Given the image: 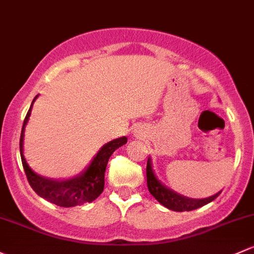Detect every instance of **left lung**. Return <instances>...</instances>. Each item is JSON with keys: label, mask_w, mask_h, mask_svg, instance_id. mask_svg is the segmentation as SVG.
<instances>
[{"label": "left lung", "mask_w": 254, "mask_h": 254, "mask_svg": "<svg viewBox=\"0 0 254 254\" xmlns=\"http://www.w3.org/2000/svg\"><path fill=\"white\" fill-rule=\"evenodd\" d=\"M146 176H147V188L149 193H151L162 205H164L168 209L174 210V212H185V210L186 212H190V210L197 209V208L199 207H203V205L214 201L221 192L219 191L218 193L207 197V198H190V197L183 196V194L178 193V192L170 190L169 188H167V186L157 178L156 173H154L153 168H152L151 158H148L147 161Z\"/></svg>", "instance_id": "left-lung-1"}]
</instances>
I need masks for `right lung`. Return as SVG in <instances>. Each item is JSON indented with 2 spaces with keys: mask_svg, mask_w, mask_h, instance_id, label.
I'll use <instances>...</instances> for the list:
<instances>
[{
  "mask_svg": "<svg viewBox=\"0 0 254 254\" xmlns=\"http://www.w3.org/2000/svg\"><path fill=\"white\" fill-rule=\"evenodd\" d=\"M37 97L39 95L35 96L30 108H29L28 114L24 119L20 134V158L29 184L40 197L47 199L51 203L60 205V207H75V205H81L95 201L105 189V173L109 157L113 154L117 148L122 147L127 142V137L123 136V137L114 138L103 145L97 152V154L93 157L92 161L90 162V164L80 174L73 176V178L55 180V179L39 175L29 167L28 162L24 157L23 148L24 131H25V127L31 114V108H33L34 102Z\"/></svg>",
  "mask_w": 254,
  "mask_h": 254,
  "instance_id": "obj_1",
  "label": "right lung"
}]
</instances>
